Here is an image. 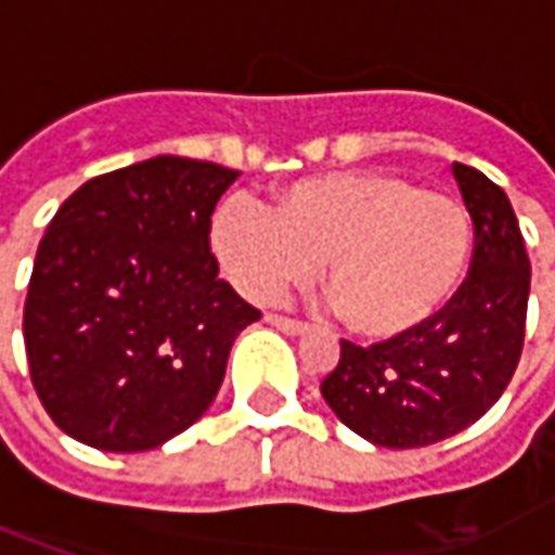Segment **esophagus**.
Instances as JSON below:
<instances>
[{
	"label": "esophagus",
	"instance_id": "34e87169",
	"mask_svg": "<svg viewBox=\"0 0 555 555\" xmlns=\"http://www.w3.org/2000/svg\"><path fill=\"white\" fill-rule=\"evenodd\" d=\"M266 321L271 324V327H278V331L284 333H306L309 331V324L306 321H299V318H287V314H278V311H271V314H266Z\"/></svg>",
	"mask_w": 555,
	"mask_h": 555
}]
</instances>
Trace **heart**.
Here are the masks:
<instances>
[{"label": "heart", "instance_id": "obj_1", "mask_svg": "<svg viewBox=\"0 0 555 555\" xmlns=\"http://www.w3.org/2000/svg\"><path fill=\"white\" fill-rule=\"evenodd\" d=\"M209 241L234 287L278 299L324 262V289L343 324L395 339L429 324L466 278L473 219L457 197L395 172L306 179L266 206L228 197Z\"/></svg>", "mask_w": 555, "mask_h": 555}]
</instances>
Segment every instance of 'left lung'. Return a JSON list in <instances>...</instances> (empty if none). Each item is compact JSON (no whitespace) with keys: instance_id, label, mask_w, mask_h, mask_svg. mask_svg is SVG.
I'll return each mask as SVG.
<instances>
[{"instance_id":"obj_1","label":"left lung","mask_w":555,"mask_h":555,"mask_svg":"<svg viewBox=\"0 0 555 555\" xmlns=\"http://www.w3.org/2000/svg\"><path fill=\"white\" fill-rule=\"evenodd\" d=\"M473 219V262L454 299L414 333L339 343L321 395L352 433L383 448H426L473 426L509 386L525 346L531 262L501 184L454 163Z\"/></svg>"}]
</instances>
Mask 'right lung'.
<instances>
[{
  "label": "right lung",
  "mask_w": 555,
  "mask_h": 555,
  "mask_svg": "<svg viewBox=\"0 0 555 555\" xmlns=\"http://www.w3.org/2000/svg\"><path fill=\"white\" fill-rule=\"evenodd\" d=\"M237 176L154 157L61 203L24 302L33 389L57 429L132 454L206 414L237 333L262 318L219 278L209 246V216Z\"/></svg>",
  "instance_id": "1"
}]
</instances>
